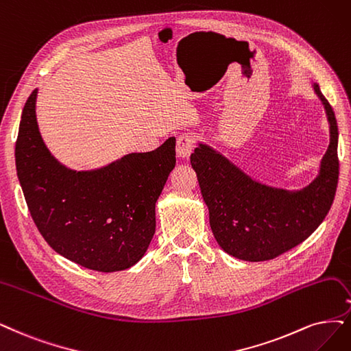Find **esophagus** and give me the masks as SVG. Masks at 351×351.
Segmentation results:
<instances>
[{
  "mask_svg": "<svg viewBox=\"0 0 351 351\" xmlns=\"http://www.w3.org/2000/svg\"><path fill=\"white\" fill-rule=\"evenodd\" d=\"M193 145H195V137L191 133H182L176 140V153L179 158H188V156L193 150Z\"/></svg>",
  "mask_w": 351,
  "mask_h": 351,
  "instance_id": "1",
  "label": "esophagus"
}]
</instances>
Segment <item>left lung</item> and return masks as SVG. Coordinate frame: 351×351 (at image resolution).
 Instances as JSON below:
<instances>
[{"instance_id":"1","label":"left lung","mask_w":351,"mask_h":351,"mask_svg":"<svg viewBox=\"0 0 351 351\" xmlns=\"http://www.w3.org/2000/svg\"><path fill=\"white\" fill-rule=\"evenodd\" d=\"M313 88L326 108L330 145L317 178L308 186L287 191L257 182L204 143L191 154L213 234L219 247L240 261H271L296 247L319 227L331 208L339 184V127L318 84Z\"/></svg>"}]
</instances>
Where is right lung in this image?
Segmentation results:
<instances>
[{"mask_svg": "<svg viewBox=\"0 0 351 351\" xmlns=\"http://www.w3.org/2000/svg\"><path fill=\"white\" fill-rule=\"evenodd\" d=\"M34 89L23 108L16 167L34 224L60 256L86 269L117 271L145 256L156 230V201L173 171L175 137L93 171H73L38 132Z\"/></svg>", "mask_w": 351, "mask_h": 351, "instance_id": "add662e5", "label": "right lung"}]
</instances>
